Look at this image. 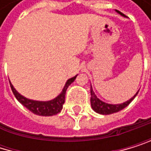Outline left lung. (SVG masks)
<instances>
[{
	"mask_svg": "<svg viewBox=\"0 0 151 151\" xmlns=\"http://www.w3.org/2000/svg\"><path fill=\"white\" fill-rule=\"evenodd\" d=\"M115 11L119 14H120L121 16H124V14L121 13L120 12H119L117 10H115ZM138 92H139V91H137V93L134 96H133L131 99H129V101H125L123 103H120V104H109V103H106V102L101 101L100 99H99L95 95V93H94V91L92 90V87L91 85V108H92V109L95 112H97L99 114H102V115H109V114L116 113V112L121 111V109H123L124 108H126L133 101V99L136 97Z\"/></svg>",
	"mask_w": 151,
	"mask_h": 151,
	"instance_id": "1",
	"label": "left lung"
}]
</instances>
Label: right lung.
I'll use <instances>...</instances> for the list:
<instances>
[{"label": "right lung", "instance_id": "add662e5", "mask_svg": "<svg viewBox=\"0 0 151 151\" xmlns=\"http://www.w3.org/2000/svg\"><path fill=\"white\" fill-rule=\"evenodd\" d=\"M77 76L78 75L69 79L66 81L64 87H63L62 91L56 98H54L53 100L47 101L30 100V99L22 96V94H20L18 91H17L14 89L13 85L11 83V81H10V85H11L12 91L15 98L19 101V102H21L24 107H26L29 111H31L32 113L39 115V116H53V115H56L59 112H60V111L62 109L63 104L65 102L66 91L68 89V87L75 81Z\"/></svg>", "mask_w": 151, "mask_h": 151}]
</instances>
